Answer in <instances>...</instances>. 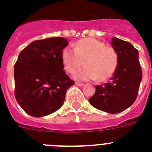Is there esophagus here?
I'll list each match as a JSON object with an SVG mask.
<instances>
[{
  "instance_id": "1",
  "label": "esophagus",
  "mask_w": 152,
  "mask_h": 152,
  "mask_svg": "<svg viewBox=\"0 0 152 152\" xmlns=\"http://www.w3.org/2000/svg\"><path fill=\"white\" fill-rule=\"evenodd\" d=\"M75 84L77 86H79V87H82V86H84V84L80 82H75Z\"/></svg>"
}]
</instances>
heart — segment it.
<instances>
[{"mask_svg": "<svg viewBox=\"0 0 152 152\" xmlns=\"http://www.w3.org/2000/svg\"><path fill=\"white\" fill-rule=\"evenodd\" d=\"M64 69L73 73L83 64L85 65L73 75L76 80H96L105 81L113 75L117 67V53L112 47L105 46L103 42L94 38H85L77 42L75 49L64 48L61 53Z\"/></svg>", "mask_w": 152, "mask_h": 152, "instance_id": "b5f03b06", "label": "heart"}]
</instances>
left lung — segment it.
<instances>
[{"instance_id":"obj_1","label":"left lung","mask_w":152,"mask_h":152,"mask_svg":"<svg viewBox=\"0 0 152 152\" xmlns=\"http://www.w3.org/2000/svg\"><path fill=\"white\" fill-rule=\"evenodd\" d=\"M111 44L117 53V67L110 82L96 86L89 103L100 110L115 114L135 102L142 75L139 52L133 45L116 37L112 39Z\"/></svg>"}]
</instances>
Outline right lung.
Wrapping results in <instances>:
<instances>
[{
    "instance_id": "right-lung-1",
    "label": "right lung",
    "mask_w": 152,
    "mask_h": 152,
    "mask_svg": "<svg viewBox=\"0 0 152 152\" xmlns=\"http://www.w3.org/2000/svg\"><path fill=\"white\" fill-rule=\"evenodd\" d=\"M68 41L62 37L36 40L21 51L14 65L15 97L33 117L58 110L75 81L65 74L61 59Z\"/></svg>"
}]
</instances>
